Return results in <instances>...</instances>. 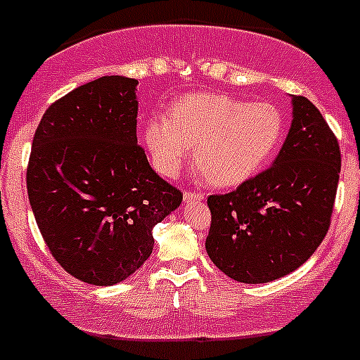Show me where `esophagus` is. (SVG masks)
<instances>
[{"label": "esophagus", "instance_id": "esophagus-1", "mask_svg": "<svg viewBox=\"0 0 360 360\" xmlns=\"http://www.w3.org/2000/svg\"><path fill=\"white\" fill-rule=\"evenodd\" d=\"M202 199H204L202 191H197V190L184 191V200H186V202H191V200H202Z\"/></svg>", "mask_w": 360, "mask_h": 360}]
</instances>
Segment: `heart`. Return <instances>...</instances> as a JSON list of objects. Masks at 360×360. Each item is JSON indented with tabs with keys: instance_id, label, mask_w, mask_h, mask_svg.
<instances>
[{
	"instance_id": "1",
	"label": "heart",
	"mask_w": 360,
	"mask_h": 360,
	"mask_svg": "<svg viewBox=\"0 0 360 360\" xmlns=\"http://www.w3.org/2000/svg\"><path fill=\"white\" fill-rule=\"evenodd\" d=\"M282 136V117L268 103H245L226 94H199L153 117L146 143L158 172L179 174L195 146V160L211 183L234 186L263 167Z\"/></svg>"
}]
</instances>
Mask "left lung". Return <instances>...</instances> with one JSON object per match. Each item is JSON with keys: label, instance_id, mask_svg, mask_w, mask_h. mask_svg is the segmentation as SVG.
Returning <instances> with one entry per match:
<instances>
[{"label": "left lung", "instance_id": "left-lung-1", "mask_svg": "<svg viewBox=\"0 0 360 360\" xmlns=\"http://www.w3.org/2000/svg\"><path fill=\"white\" fill-rule=\"evenodd\" d=\"M341 150L320 110L293 97V122L270 169L234 191L210 195L206 250L226 275L263 284L312 256L330 227Z\"/></svg>", "mask_w": 360, "mask_h": 360}]
</instances>
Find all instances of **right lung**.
I'll return each mask as SVG.
<instances>
[{
    "label": "right lung",
    "mask_w": 360,
    "mask_h": 360,
    "mask_svg": "<svg viewBox=\"0 0 360 360\" xmlns=\"http://www.w3.org/2000/svg\"><path fill=\"white\" fill-rule=\"evenodd\" d=\"M139 82L104 76L74 89L37 126L26 188L60 266L112 286L150 256L153 227L183 200L136 142Z\"/></svg>",
    "instance_id": "add662e5"
}]
</instances>
